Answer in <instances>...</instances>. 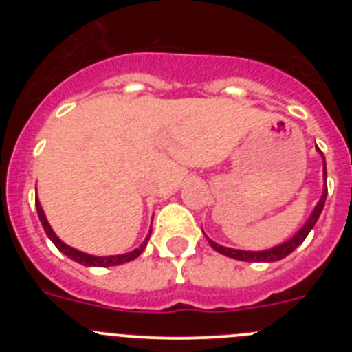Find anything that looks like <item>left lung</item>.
<instances>
[{"label":"left lung","mask_w":352,"mask_h":352,"mask_svg":"<svg viewBox=\"0 0 352 352\" xmlns=\"http://www.w3.org/2000/svg\"><path fill=\"white\" fill-rule=\"evenodd\" d=\"M317 151H319V153H321V157H322V166H324V167H322V173H324V182H326L324 155H322V151L319 148H317ZM326 195H328V188H326V185H324V188H322L321 199H319V203L316 204L314 211L310 213L309 220L303 223V227H301L300 231L292 236V238H289L287 241H284V243L276 245V247L266 248V250H259V252H252V250H238V248L222 247V245L214 243L213 239H210V238H208V243L211 245V248H214L217 252H220L222 256L231 257V259H236V261H247V263H275V261L284 259V257H287L292 250H296V248L300 247L301 243H303V239L307 238V236H309V232L314 229L316 222L319 220V214H321L322 208H324Z\"/></svg>","instance_id":"8db88e82"}]
</instances>
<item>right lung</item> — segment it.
Masks as SVG:
<instances>
[{
    "label": "right lung",
    "mask_w": 352,
    "mask_h": 352,
    "mask_svg": "<svg viewBox=\"0 0 352 352\" xmlns=\"http://www.w3.org/2000/svg\"><path fill=\"white\" fill-rule=\"evenodd\" d=\"M36 211H38V219H40V222H42L43 231H45V234L49 236V239H51L52 243L56 245V248H58L60 252H63L65 256L70 257L72 261H76V263L82 264V266H91V268H109V266H118V264L130 263V261H133L135 257L141 256L142 250H144L146 245H148L149 236H151V231H149L148 236H146V239L141 243V247H138L135 250L129 252V254H120V256H104V257L91 256V254L80 252L74 247H68L67 243H63V241H61V239L56 236V232L52 231V227L49 226L47 217H45V213H43L42 206H40L38 199H36Z\"/></svg>",
    "instance_id": "1"
}]
</instances>
